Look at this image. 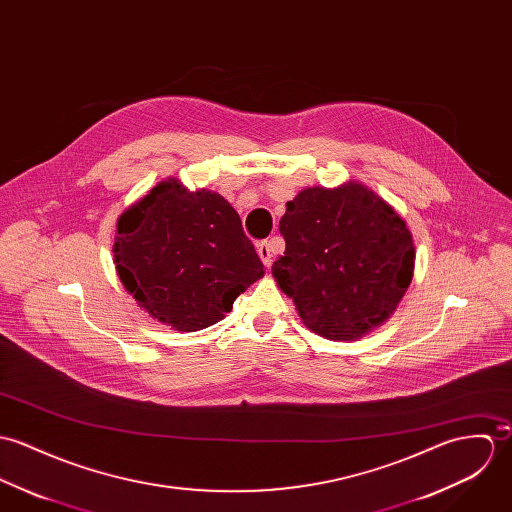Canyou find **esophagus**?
Listing matches in <instances>:
<instances>
[{
  "label": "esophagus",
  "mask_w": 512,
  "mask_h": 512,
  "mask_svg": "<svg viewBox=\"0 0 512 512\" xmlns=\"http://www.w3.org/2000/svg\"><path fill=\"white\" fill-rule=\"evenodd\" d=\"M257 253H259L263 265L269 269L273 265V245H271V241H261L257 245Z\"/></svg>",
  "instance_id": "34e87169"
}]
</instances>
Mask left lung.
<instances>
[{"mask_svg": "<svg viewBox=\"0 0 512 512\" xmlns=\"http://www.w3.org/2000/svg\"><path fill=\"white\" fill-rule=\"evenodd\" d=\"M279 229L286 249L273 277L322 338H361L395 312L412 281V233L359 182L304 188L286 202Z\"/></svg>", "mask_w": 512, "mask_h": 512, "instance_id": "8db88e82", "label": "left lung"}]
</instances>
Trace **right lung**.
Here are the masks:
<instances>
[{"instance_id": "add662e5", "label": "right lung", "mask_w": 512, "mask_h": 512, "mask_svg": "<svg viewBox=\"0 0 512 512\" xmlns=\"http://www.w3.org/2000/svg\"><path fill=\"white\" fill-rule=\"evenodd\" d=\"M114 263L125 290L178 332L204 330L263 277V263L228 200L159 182L119 216Z\"/></svg>"}]
</instances>
